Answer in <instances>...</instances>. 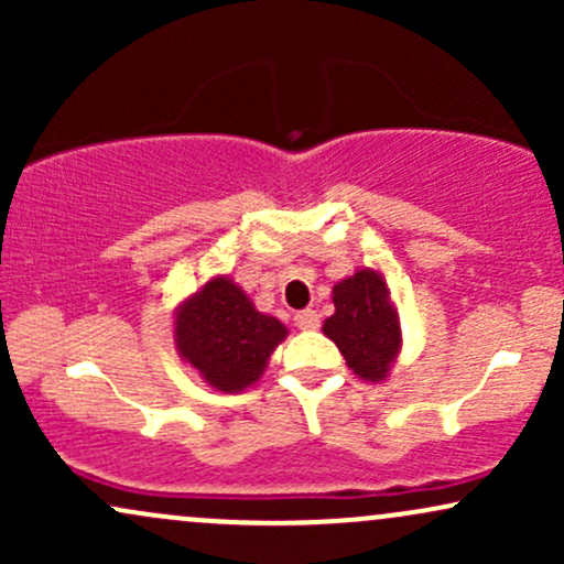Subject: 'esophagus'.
<instances>
[{
    "instance_id": "esophagus-1",
    "label": "esophagus",
    "mask_w": 564,
    "mask_h": 564,
    "mask_svg": "<svg viewBox=\"0 0 564 564\" xmlns=\"http://www.w3.org/2000/svg\"><path fill=\"white\" fill-rule=\"evenodd\" d=\"M294 323L302 328V332H315L321 326V315L315 310H302V313L294 315Z\"/></svg>"
}]
</instances>
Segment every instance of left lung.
Here are the masks:
<instances>
[{
	"instance_id": "obj_1",
	"label": "left lung",
	"mask_w": 564,
	"mask_h": 564,
	"mask_svg": "<svg viewBox=\"0 0 564 564\" xmlns=\"http://www.w3.org/2000/svg\"><path fill=\"white\" fill-rule=\"evenodd\" d=\"M332 294L336 310L323 323V334L339 347L355 377L373 384L384 381L403 345L400 315L384 275L373 268H360L336 283Z\"/></svg>"
}]
</instances>
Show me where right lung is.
I'll use <instances>...</instances> for the list:
<instances>
[{"instance_id": "1", "label": "right lung", "mask_w": 564, "mask_h": 564, "mask_svg": "<svg viewBox=\"0 0 564 564\" xmlns=\"http://www.w3.org/2000/svg\"><path fill=\"white\" fill-rule=\"evenodd\" d=\"M289 328L254 307L228 275H215L174 310V347L219 392L257 384Z\"/></svg>"}]
</instances>
